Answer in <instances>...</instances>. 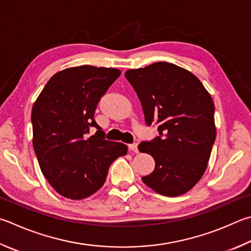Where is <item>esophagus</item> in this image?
I'll list each match as a JSON object with an SVG mask.
<instances>
[{
    "label": "esophagus",
    "instance_id": "34e87169",
    "mask_svg": "<svg viewBox=\"0 0 251 251\" xmlns=\"http://www.w3.org/2000/svg\"><path fill=\"white\" fill-rule=\"evenodd\" d=\"M128 148H129V150H131V151H134L135 153L138 152V145L137 144H130L128 146Z\"/></svg>",
    "mask_w": 251,
    "mask_h": 251
}]
</instances>
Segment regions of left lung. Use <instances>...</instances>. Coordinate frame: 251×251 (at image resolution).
<instances>
[{"label": "left lung", "mask_w": 251, "mask_h": 251, "mask_svg": "<svg viewBox=\"0 0 251 251\" xmlns=\"http://www.w3.org/2000/svg\"><path fill=\"white\" fill-rule=\"evenodd\" d=\"M147 125L158 124L159 136L138 146L156 161L144 183L166 197H179L201 180L216 137L211 94L192 72L169 62L129 69Z\"/></svg>", "instance_id": "left-lung-1"}]
</instances>
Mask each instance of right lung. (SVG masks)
Here are the masks:
<instances>
[{"label":"right lung","mask_w":251,"mask_h":251,"mask_svg":"<svg viewBox=\"0 0 251 251\" xmlns=\"http://www.w3.org/2000/svg\"><path fill=\"white\" fill-rule=\"evenodd\" d=\"M121 70L83 65L58 71L31 110L33 147L40 170L57 193L70 200L89 198L103 186L112 162L127 146L104 139L94 121L102 95ZM99 130L87 137L89 129Z\"/></svg>","instance_id":"add662e5"}]
</instances>
